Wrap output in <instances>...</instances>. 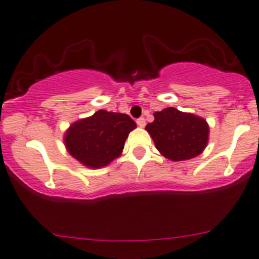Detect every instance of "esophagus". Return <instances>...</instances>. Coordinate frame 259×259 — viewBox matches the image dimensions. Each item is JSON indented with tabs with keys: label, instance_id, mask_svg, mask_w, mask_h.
Instances as JSON below:
<instances>
[{
	"label": "esophagus",
	"instance_id": "34e87169",
	"mask_svg": "<svg viewBox=\"0 0 259 259\" xmlns=\"http://www.w3.org/2000/svg\"><path fill=\"white\" fill-rule=\"evenodd\" d=\"M136 123H137V125H139L140 127L146 126V119H144V117H140V118L136 120Z\"/></svg>",
	"mask_w": 259,
	"mask_h": 259
}]
</instances>
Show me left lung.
I'll return each instance as SVG.
<instances>
[{
    "label": "left lung",
    "mask_w": 259,
    "mask_h": 259,
    "mask_svg": "<svg viewBox=\"0 0 259 259\" xmlns=\"http://www.w3.org/2000/svg\"><path fill=\"white\" fill-rule=\"evenodd\" d=\"M154 117L146 130L156 149L168 160H189L201 154L207 146L209 127L201 117L175 108H165L155 112Z\"/></svg>",
    "instance_id": "left-lung-1"
}]
</instances>
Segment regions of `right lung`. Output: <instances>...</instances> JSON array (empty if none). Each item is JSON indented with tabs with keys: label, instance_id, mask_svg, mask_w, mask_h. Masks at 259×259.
<instances>
[{
	"label": "right lung",
	"instance_id": "obj_1",
	"mask_svg": "<svg viewBox=\"0 0 259 259\" xmlns=\"http://www.w3.org/2000/svg\"><path fill=\"white\" fill-rule=\"evenodd\" d=\"M136 123L125 113L99 110L74 122L65 133V146L88 168H102L122 154L125 140Z\"/></svg>",
	"mask_w": 259,
	"mask_h": 259
}]
</instances>
